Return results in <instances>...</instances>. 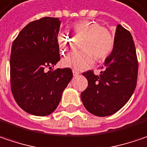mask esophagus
<instances>
[{"instance_id": "1", "label": "esophagus", "mask_w": 147, "mask_h": 147, "mask_svg": "<svg viewBox=\"0 0 147 147\" xmlns=\"http://www.w3.org/2000/svg\"><path fill=\"white\" fill-rule=\"evenodd\" d=\"M73 74H74V76H78L79 74V73L76 70H73Z\"/></svg>"}]
</instances>
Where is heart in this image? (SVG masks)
Segmentation results:
<instances>
[{
	"mask_svg": "<svg viewBox=\"0 0 147 147\" xmlns=\"http://www.w3.org/2000/svg\"><path fill=\"white\" fill-rule=\"evenodd\" d=\"M74 33L84 36L80 52H74L62 59L63 66L75 70H84L91 67L97 60L102 61L111 55L114 48V38L110 31L101 27L98 23L81 20L74 22L69 26ZM56 43L60 53H65L69 47V37L59 34L56 37Z\"/></svg>",
	"mask_w": 147,
	"mask_h": 147,
	"instance_id": "b5f03b06",
	"label": "heart"
}]
</instances>
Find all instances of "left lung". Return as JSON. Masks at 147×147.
<instances>
[{
  "instance_id": "obj_1",
  "label": "left lung",
  "mask_w": 147,
  "mask_h": 147,
  "mask_svg": "<svg viewBox=\"0 0 147 147\" xmlns=\"http://www.w3.org/2000/svg\"><path fill=\"white\" fill-rule=\"evenodd\" d=\"M100 75L89 70L83 73L88 86L81 92L85 108L98 117L113 115L124 106L136 88L138 61L132 36L117 25L114 48L105 60Z\"/></svg>"
}]
</instances>
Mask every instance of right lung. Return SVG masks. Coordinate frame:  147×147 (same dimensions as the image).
<instances>
[{"instance_id": "obj_1", "label": "right lung", "mask_w": 147, "mask_h": 147, "mask_svg": "<svg viewBox=\"0 0 147 147\" xmlns=\"http://www.w3.org/2000/svg\"><path fill=\"white\" fill-rule=\"evenodd\" d=\"M59 26V18L43 17L24 27L12 44L11 92L19 106L34 116L52 113L73 78L69 68L45 72L60 60L56 43Z\"/></svg>"}]
</instances>
